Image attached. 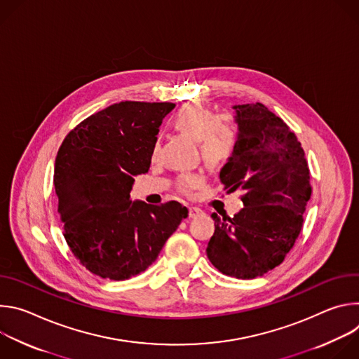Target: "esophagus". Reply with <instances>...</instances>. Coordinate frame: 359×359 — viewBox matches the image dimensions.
Returning a JSON list of instances; mask_svg holds the SVG:
<instances>
[{
  "label": "esophagus",
  "instance_id": "obj_1",
  "mask_svg": "<svg viewBox=\"0 0 359 359\" xmlns=\"http://www.w3.org/2000/svg\"><path fill=\"white\" fill-rule=\"evenodd\" d=\"M203 215V210L200 208H196V206H190L189 208V216L190 217H198Z\"/></svg>",
  "mask_w": 359,
  "mask_h": 359
}]
</instances>
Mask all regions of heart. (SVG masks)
I'll use <instances>...</instances> for the list:
<instances>
[{"label": "heart", "instance_id": "b5f03b06", "mask_svg": "<svg viewBox=\"0 0 359 359\" xmlns=\"http://www.w3.org/2000/svg\"><path fill=\"white\" fill-rule=\"evenodd\" d=\"M173 130L197 142L198 153L209 168L217 169L227 165L238 147V128L230 118L217 119L213 109L196 102L182 105L169 119ZM158 156V142L150 146V159ZM203 182L198 173H186L177 179V187L183 193H191Z\"/></svg>", "mask_w": 359, "mask_h": 359}]
</instances>
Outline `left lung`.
Here are the masks:
<instances>
[{
    "label": "left lung",
    "mask_w": 359,
    "mask_h": 359,
    "mask_svg": "<svg viewBox=\"0 0 359 359\" xmlns=\"http://www.w3.org/2000/svg\"><path fill=\"white\" fill-rule=\"evenodd\" d=\"M238 147L224 165V190L244 208L233 219L213 213L206 252L223 274L251 280L280 266L298 238L311 198L310 169L295 133L260 102L234 107Z\"/></svg>",
    "instance_id": "1"
}]
</instances>
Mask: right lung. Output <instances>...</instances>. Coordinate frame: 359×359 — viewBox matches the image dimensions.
I'll use <instances>...</instances> for the list:
<instances>
[{"label": "right lung", "instance_id": "add662e5", "mask_svg": "<svg viewBox=\"0 0 359 359\" xmlns=\"http://www.w3.org/2000/svg\"><path fill=\"white\" fill-rule=\"evenodd\" d=\"M169 102L125 100L76 125L54 169L62 234L92 274L115 281L143 273L189 210L179 201H132L133 176L150 166V146Z\"/></svg>", "mask_w": 359, "mask_h": 359}]
</instances>
